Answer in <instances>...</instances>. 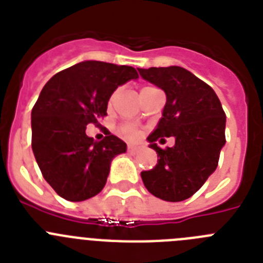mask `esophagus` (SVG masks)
<instances>
[{
	"instance_id": "34e87169",
	"label": "esophagus",
	"mask_w": 263,
	"mask_h": 263,
	"mask_svg": "<svg viewBox=\"0 0 263 263\" xmlns=\"http://www.w3.org/2000/svg\"><path fill=\"white\" fill-rule=\"evenodd\" d=\"M142 148V146H139V145H129L127 146V152L132 153V154H134V153L139 152Z\"/></svg>"
}]
</instances>
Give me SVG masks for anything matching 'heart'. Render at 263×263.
Wrapping results in <instances>:
<instances>
[{
	"instance_id": "heart-1",
	"label": "heart",
	"mask_w": 263,
	"mask_h": 263,
	"mask_svg": "<svg viewBox=\"0 0 263 263\" xmlns=\"http://www.w3.org/2000/svg\"><path fill=\"white\" fill-rule=\"evenodd\" d=\"M148 88H153V87H145L142 90L148 89ZM121 133L124 134V136L129 137V138H136L138 132H137L136 127L132 126V125H122V126H121Z\"/></svg>"
}]
</instances>
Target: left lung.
Segmentation results:
<instances>
[{
  "mask_svg": "<svg viewBox=\"0 0 263 263\" xmlns=\"http://www.w3.org/2000/svg\"><path fill=\"white\" fill-rule=\"evenodd\" d=\"M138 71L167 97L159 124L147 137L159 159L154 168L141 173L143 184L162 200H185L217 167L225 145V111L215 90L182 67ZM166 136H174L176 145L160 149L156 141L164 143Z\"/></svg>",
  "mask_w": 263,
  "mask_h": 263,
  "instance_id": "left-lung-1",
  "label": "left lung"
}]
</instances>
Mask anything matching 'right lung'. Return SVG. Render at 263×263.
<instances>
[{
	"label": "right lung",
	"mask_w": 263,
	"mask_h": 263,
	"mask_svg": "<svg viewBox=\"0 0 263 263\" xmlns=\"http://www.w3.org/2000/svg\"><path fill=\"white\" fill-rule=\"evenodd\" d=\"M138 78L136 68L87 60L58 72L31 110V147L46 182L59 196L83 201L104 188L111 159L126 143L106 132L96 142L87 125L99 127L118 85Z\"/></svg>",
	"instance_id": "1"
}]
</instances>
